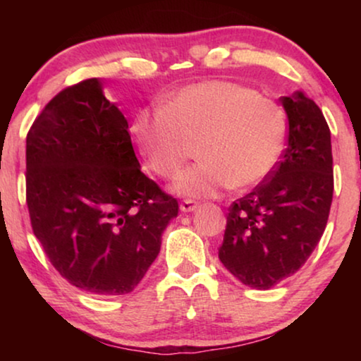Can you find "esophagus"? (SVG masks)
I'll return each mask as SVG.
<instances>
[{
  "label": "esophagus",
  "mask_w": 361,
  "mask_h": 361,
  "mask_svg": "<svg viewBox=\"0 0 361 361\" xmlns=\"http://www.w3.org/2000/svg\"><path fill=\"white\" fill-rule=\"evenodd\" d=\"M197 207H199V202L192 200V199H185L180 202V210L182 212H194L197 210Z\"/></svg>",
  "instance_id": "esophagus-1"
}]
</instances>
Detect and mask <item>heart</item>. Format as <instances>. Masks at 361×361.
Returning a JSON list of instances; mask_svg holds the SVG:
<instances>
[{
	"label": "heart",
	"mask_w": 361,
	"mask_h": 361,
	"mask_svg": "<svg viewBox=\"0 0 361 361\" xmlns=\"http://www.w3.org/2000/svg\"><path fill=\"white\" fill-rule=\"evenodd\" d=\"M131 135L147 167L164 179L174 177L199 145L202 161L182 172L172 190L200 199L269 179L288 145V118L253 88L207 80L180 88L161 108L141 110Z\"/></svg>",
	"instance_id": "heart-1"
}]
</instances>
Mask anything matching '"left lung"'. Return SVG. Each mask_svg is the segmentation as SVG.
<instances>
[{
    "label": "left lung",
    "instance_id": "1",
    "mask_svg": "<svg viewBox=\"0 0 361 361\" xmlns=\"http://www.w3.org/2000/svg\"><path fill=\"white\" fill-rule=\"evenodd\" d=\"M288 147L279 166L226 215L219 258L245 286L269 289L293 276L317 246L334 195L330 130L302 92L281 97Z\"/></svg>",
    "mask_w": 361,
    "mask_h": 361
}]
</instances>
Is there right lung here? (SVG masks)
<instances>
[{
	"label": "right lung",
	"instance_id": "obj_1",
	"mask_svg": "<svg viewBox=\"0 0 361 361\" xmlns=\"http://www.w3.org/2000/svg\"><path fill=\"white\" fill-rule=\"evenodd\" d=\"M128 121L88 78L59 92L26 137V202L54 268L98 295L131 293L179 204L140 169Z\"/></svg>",
	"mask_w": 361,
	"mask_h": 361
}]
</instances>
